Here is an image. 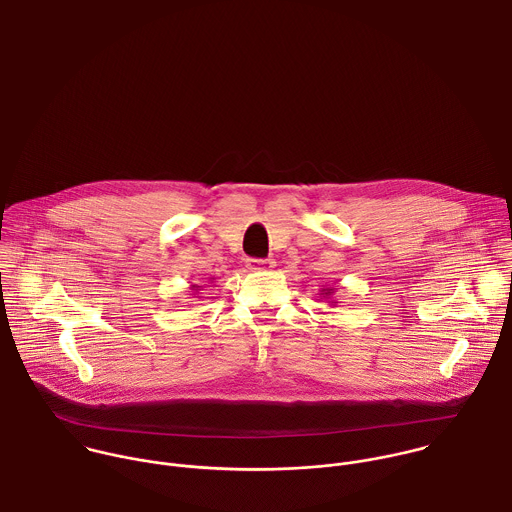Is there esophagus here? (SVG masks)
Masks as SVG:
<instances>
[{"label":"esophagus","mask_w":512,"mask_h":512,"mask_svg":"<svg viewBox=\"0 0 512 512\" xmlns=\"http://www.w3.org/2000/svg\"><path fill=\"white\" fill-rule=\"evenodd\" d=\"M246 266L252 272H268V270H272L276 266V262L272 258H248Z\"/></svg>","instance_id":"esophagus-1"}]
</instances>
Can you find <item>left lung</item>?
<instances>
[{"label": "left lung", "instance_id": "1", "mask_svg": "<svg viewBox=\"0 0 512 512\" xmlns=\"http://www.w3.org/2000/svg\"><path fill=\"white\" fill-rule=\"evenodd\" d=\"M326 294H330V292H326Z\"/></svg>", "mask_w": 512, "mask_h": 512}]
</instances>
